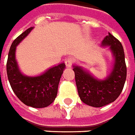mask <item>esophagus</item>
Returning a JSON list of instances; mask_svg holds the SVG:
<instances>
[{
  "instance_id": "1",
  "label": "esophagus",
  "mask_w": 135,
  "mask_h": 135,
  "mask_svg": "<svg viewBox=\"0 0 135 135\" xmlns=\"http://www.w3.org/2000/svg\"><path fill=\"white\" fill-rule=\"evenodd\" d=\"M74 63V59L72 58L71 57H68L66 59V61H65V64H66V66L67 67H71L72 66V64Z\"/></svg>"
}]
</instances>
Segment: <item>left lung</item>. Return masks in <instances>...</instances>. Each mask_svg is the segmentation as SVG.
Returning a JSON list of instances; mask_svg holds the SVG:
<instances>
[{
	"mask_svg": "<svg viewBox=\"0 0 135 135\" xmlns=\"http://www.w3.org/2000/svg\"><path fill=\"white\" fill-rule=\"evenodd\" d=\"M102 46H109L114 59L112 71L106 79H98L81 66H73L81 100L94 107H102L114 102L120 95L127 77L124 52L120 41L109 33Z\"/></svg>",
	"mask_w": 135,
	"mask_h": 135,
	"instance_id": "8db88e82",
	"label": "left lung"
}]
</instances>
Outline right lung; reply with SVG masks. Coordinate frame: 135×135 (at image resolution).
Returning <instances> with one entry per match:
<instances>
[{
	"label": "right lung",
	"instance_id": "obj_1",
	"mask_svg": "<svg viewBox=\"0 0 135 135\" xmlns=\"http://www.w3.org/2000/svg\"><path fill=\"white\" fill-rule=\"evenodd\" d=\"M33 28H28L12 43L7 61V75L13 92L23 103L34 108H44L56 97L58 86L66 66L64 63L59 64L37 76H28L21 72L16 59V46Z\"/></svg>",
	"mask_w": 135,
	"mask_h": 135
}]
</instances>
